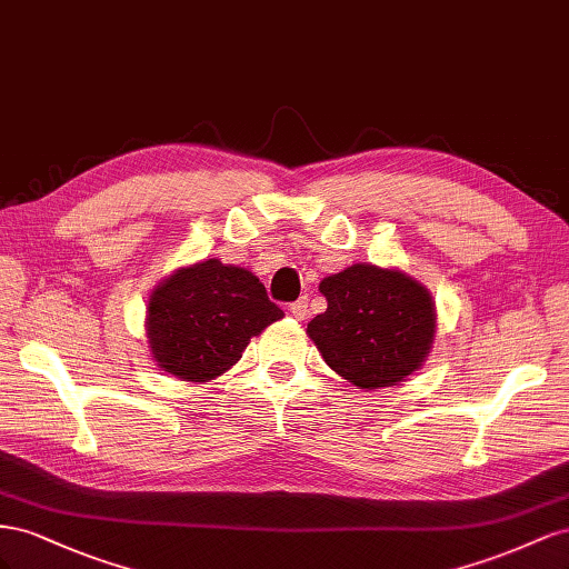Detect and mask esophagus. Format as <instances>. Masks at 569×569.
<instances>
[{
    "label": "esophagus",
    "instance_id": "34e87169",
    "mask_svg": "<svg viewBox=\"0 0 569 569\" xmlns=\"http://www.w3.org/2000/svg\"><path fill=\"white\" fill-rule=\"evenodd\" d=\"M288 312L293 315L296 319H300V321H302V319L307 317V300H305V298H300V300H296V302H290V305H288Z\"/></svg>",
    "mask_w": 569,
    "mask_h": 569
}]
</instances>
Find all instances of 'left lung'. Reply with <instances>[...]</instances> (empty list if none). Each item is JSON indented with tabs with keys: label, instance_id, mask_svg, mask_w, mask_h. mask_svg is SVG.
<instances>
[{
	"label": "left lung",
	"instance_id": "1",
	"mask_svg": "<svg viewBox=\"0 0 569 569\" xmlns=\"http://www.w3.org/2000/svg\"><path fill=\"white\" fill-rule=\"evenodd\" d=\"M327 312L307 323L323 362L352 386H398L433 346L436 305L400 269L352 264L319 283Z\"/></svg>",
	"mask_w": 569,
	"mask_h": 569
}]
</instances>
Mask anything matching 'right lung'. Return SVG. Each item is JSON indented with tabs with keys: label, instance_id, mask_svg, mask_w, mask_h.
Returning a JSON list of instances; mask_svg holds the SVG:
<instances>
[{
	"label": "right lung",
	"instance_id": "1",
	"mask_svg": "<svg viewBox=\"0 0 569 569\" xmlns=\"http://www.w3.org/2000/svg\"><path fill=\"white\" fill-rule=\"evenodd\" d=\"M281 317L252 271L204 259L176 269L152 290L144 331L161 369L204 383L231 369L250 338Z\"/></svg>",
	"mask_w": 569,
	"mask_h": 569
}]
</instances>
